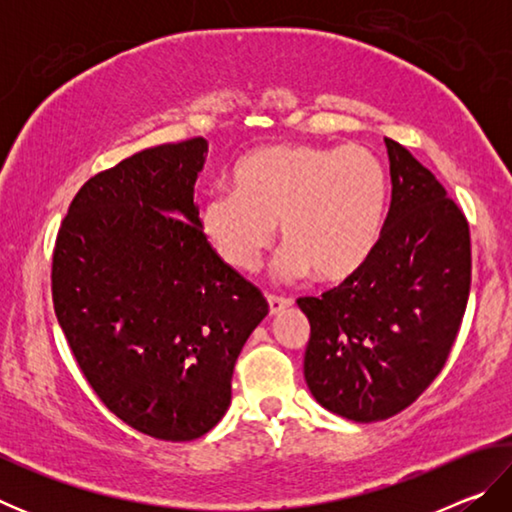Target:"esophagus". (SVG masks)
Returning <instances> with one entry per match:
<instances>
[{
	"mask_svg": "<svg viewBox=\"0 0 512 512\" xmlns=\"http://www.w3.org/2000/svg\"><path fill=\"white\" fill-rule=\"evenodd\" d=\"M268 300V309H271V314L275 316V314H280V311H284V309H289L293 302L289 300V298H277V296H268L266 298Z\"/></svg>",
	"mask_w": 512,
	"mask_h": 512,
	"instance_id": "obj_1",
	"label": "esophagus"
}]
</instances>
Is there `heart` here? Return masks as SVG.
Masks as SVG:
<instances>
[{"label":"heart","instance_id":"b5f03b06","mask_svg":"<svg viewBox=\"0 0 512 512\" xmlns=\"http://www.w3.org/2000/svg\"><path fill=\"white\" fill-rule=\"evenodd\" d=\"M235 189H210L198 212L205 239L225 262L253 271L280 223L287 280L314 273L341 282L377 244L386 207V173L359 144L341 149L271 144L246 153L232 171Z\"/></svg>","mask_w":512,"mask_h":512}]
</instances>
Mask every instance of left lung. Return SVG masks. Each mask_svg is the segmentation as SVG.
I'll return each instance as SVG.
<instances>
[{"instance_id": "8db88e82", "label": "left lung", "mask_w": 512, "mask_h": 512, "mask_svg": "<svg viewBox=\"0 0 512 512\" xmlns=\"http://www.w3.org/2000/svg\"><path fill=\"white\" fill-rule=\"evenodd\" d=\"M391 210L357 273L300 298L311 336L305 379L354 422L404 411L443 370L470 298V225L436 176L386 137Z\"/></svg>"}]
</instances>
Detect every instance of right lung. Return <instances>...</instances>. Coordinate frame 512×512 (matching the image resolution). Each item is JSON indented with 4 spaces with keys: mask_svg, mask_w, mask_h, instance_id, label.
I'll return each mask as SVG.
<instances>
[{
    "mask_svg": "<svg viewBox=\"0 0 512 512\" xmlns=\"http://www.w3.org/2000/svg\"><path fill=\"white\" fill-rule=\"evenodd\" d=\"M205 158L194 137L97 173L69 205L51 266L56 318L94 393L171 443L223 418L239 352L268 314L198 225Z\"/></svg>",
    "mask_w": 512,
    "mask_h": 512,
    "instance_id": "add662e5",
    "label": "right lung"
}]
</instances>
